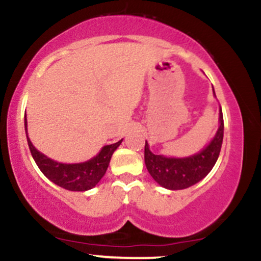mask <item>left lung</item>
Instances as JSON below:
<instances>
[{
	"mask_svg": "<svg viewBox=\"0 0 261 261\" xmlns=\"http://www.w3.org/2000/svg\"><path fill=\"white\" fill-rule=\"evenodd\" d=\"M219 121L220 125L210 144L200 152L188 158L176 159L155 155L150 151L147 141L145 142V165L152 179L169 190H182L204 179L215 165L223 145L224 119L221 108Z\"/></svg>",
	"mask_w": 261,
	"mask_h": 261,
	"instance_id": "obj_1",
	"label": "left lung"
}]
</instances>
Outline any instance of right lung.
<instances>
[{
  "label": "right lung",
  "instance_id": "add662e5",
  "mask_svg": "<svg viewBox=\"0 0 261 261\" xmlns=\"http://www.w3.org/2000/svg\"><path fill=\"white\" fill-rule=\"evenodd\" d=\"M24 130H26L30 151H31L35 163L37 164L38 169L52 182L70 191H86L95 188L98 181L105 175L112 153L122 142V140H120L116 144L106 145L95 158H92L89 161H85V163L62 164L43 155L32 145L29 135H27L26 115H24Z\"/></svg>",
  "mask_w": 261,
  "mask_h": 261
}]
</instances>
